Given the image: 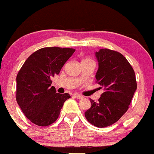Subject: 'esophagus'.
<instances>
[{
    "label": "esophagus",
    "mask_w": 154,
    "mask_h": 154,
    "mask_svg": "<svg viewBox=\"0 0 154 154\" xmlns=\"http://www.w3.org/2000/svg\"><path fill=\"white\" fill-rule=\"evenodd\" d=\"M74 96L76 99H77V100H81V99L84 98V97H83V96H81V95H79V94H74Z\"/></svg>",
    "instance_id": "esophagus-1"
}]
</instances>
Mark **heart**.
Returning <instances> with one entry per match:
<instances>
[{
  "label": "heart",
  "mask_w": 154,
  "mask_h": 154,
  "mask_svg": "<svg viewBox=\"0 0 154 154\" xmlns=\"http://www.w3.org/2000/svg\"><path fill=\"white\" fill-rule=\"evenodd\" d=\"M84 60H88V59H84ZM84 60H83V61H84Z\"/></svg>",
  "instance_id": "b5f03b06"
}]
</instances>
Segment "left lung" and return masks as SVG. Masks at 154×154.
I'll return each instance as SVG.
<instances>
[{"mask_svg": "<svg viewBox=\"0 0 154 154\" xmlns=\"http://www.w3.org/2000/svg\"><path fill=\"white\" fill-rule=\"evenodd\" d=\"M95 55L99 64L96 80L104 93L97 103L90 100L91 107L85 117L96 127L105 128L116 123L128 109L137 82L131 65L121 53L102 48Z\"/></svg>", "mask_w": 154, "mask_h": 154, "instance_id": "left-lung-1", "label": "left lung"}]
</instances>
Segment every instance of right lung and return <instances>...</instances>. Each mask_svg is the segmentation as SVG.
I'll use <instances>...</instances> for the list:
<instances>
[{
    "instance_id": "add662e5",
    "label": "right lung",
    "mask_w": 154,
    "mask_h": 154,
    "mask_svg": "<svg viewBox=\"0 0 154 154\" xmlns=\"http://www.w3.org/2000/svg\"><path fill=\"white\" fill-rule=\"evenodd\" d=\"M75 49L46 47L37 50L26 60L17 76V102L26 117L38 126H48L59 116L68 93H57L51 87Z\"/></svg>"
}]
</instances>
